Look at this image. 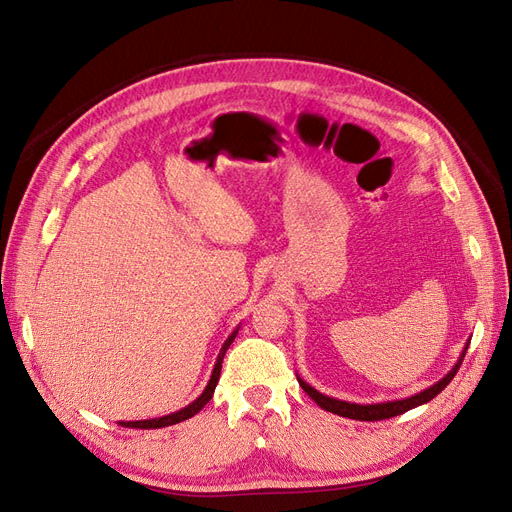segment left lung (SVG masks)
<instances>
[{
    "mask_svg": "<svg viewBox=\"0 0 512 512\" xmlns=\"http://www.w3.org/2000/svg\"><path fill=\"white\" fill-rule=\"evenodd\" d=\"M466 349H469V345L464 347V351H462V355H460V360L456 362V366H454L446 376H443L441 381H437V383L431 385L429 389L420 391V393H416V395H412V397L395 399V402H383V404H351V402H341V399L328 397V395L316 391L314 387H309L303 379H299V376H297V381H299L301 389H303L311 399H314V402H316L322 410H326V412L339 414V416H345V418H353V420H370V422H372V420H385V418L399 416V414H404V412H408V410H412V408H416V406H422V404L431 402V399H433L437 393H441L443 389H446V387L450 385V381L456 376V372H458V368H460V364H462V360H464Z\"/></svg>",
    "mask_w": 512,
    "mask_h": 512,
    "instance_id": "left-lung-1",
    "label": "left lung"
}]
</instances>
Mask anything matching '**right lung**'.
Listing matches in <instances>:
<instances>
[{
    "instance_id": "right-lung-1",
    "label": "right lung",
    "mask_w": 512,
    "mask_h": 512,
    "mask_svg": "<svg viewBox=\"0 0 512 512\" xmlns=\"http://www.w3.org/2000/svg\"><path fill=\"white\" fill-rule=\"evenodd\" d=\"M240 328V326H238ZM238 328L232 332V335L226 339V343L221 345V351H219V355H217V362H215V368H213V372H211V379H209V383H207V387H205V391L198 395L192 404H188L186 408H182V410H177V412H173V414H167V416H161V418H152V420H121L119 425L121 427H131V429H161V427H169V425H177V422H182V420H188V418H192L196 412H201L207 404H209V399L213 397V391H215V387H217V381H219V372H221V364H224V355H226V351H228V347L232 345V341L236 339V335H238Z\"/></svg>"
}]
</instances>
